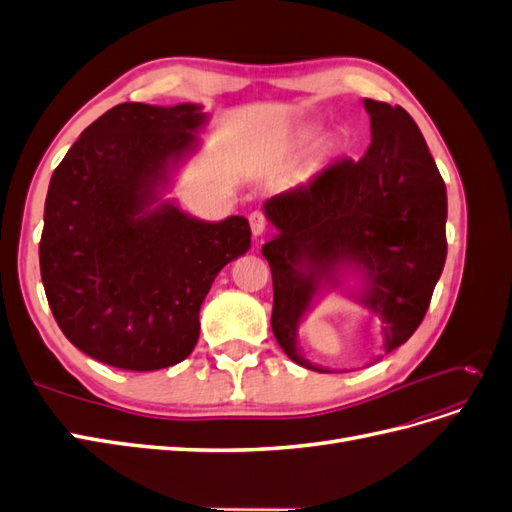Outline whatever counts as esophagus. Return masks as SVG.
I'll use <instances>...</instances> for the list:
<instances>
[{
  "label": "esophagus",
  "instance_id": "1",
  "mask_svg": "<svg viewBox=\"0 0 512 512\" xmlns=\"http://www.w3.org/2000/svg\"><path fill=\"white\" fill-rule=\"evenodd\" d=\"M250 226H252V232H254L256 239L262 237V235H267V230H269V222L260 211L250 213Z\"/></svg>",
  "mask_w": 512,
  "mask_h": 512
}]
</instances>
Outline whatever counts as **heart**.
<instances>
[{
    "label": "heart",
    "instance_id": "b5f03b06",
    "mask_svg": "<svg viewBox=\"0 0 512 512\" xmlns=\"http://www.w3.org/2000/svg\"><path fill=\"white\" fill-rule=\"evenodd\" d=\"M335 147H337L335 143H329V145H327V149H329V151H331V149H335Z\"/></svg>",
    "mask_w": 512,
    "mask_h": 512
}]
</instances>
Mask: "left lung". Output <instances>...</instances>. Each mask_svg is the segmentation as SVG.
<instances>
[{"label":"left lung","mask_w":512,"mask_h":512,"mask_svg":"<svg viewBox=\"0 0 512 512\" xmlns=\"http://www.w3.org/2000/svg\"><path fill=\"white\" fill-rule=\"evenodd\" d=\"M363 104L371 121L365 156L331 162L265 203L277 228L262 245L273 275L271 329L294 363L322 374L331 369L309 363L297 342L322 292L344 288L378 316L391 352L423 322L446 260V185L421 130L401 106ZM350 276L356 287L345 286Z\"/></svg>","instance_id":"obj_1"}]
</instances>
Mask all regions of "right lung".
Segmentation results:
<instances>
[{
  "mask_svg": "<svg viewBox=\"0 0 512 512\" xmlns=\"http://www.w3.org/2000/svg\"><path fill=\"white\" fill-rule=\"evenodd\" d=\"M205 123L200 104L123 102L55 168L40 275L61 333L91 359L130 371L181 363L213 280L250 250L241 215L205 222L162 200Z\"/></svg>",
  "mask_w": 512,
  "mask_h": 512,
  "instance_id": "obj_1",
  "label": "right lung"
}]
</instances>
